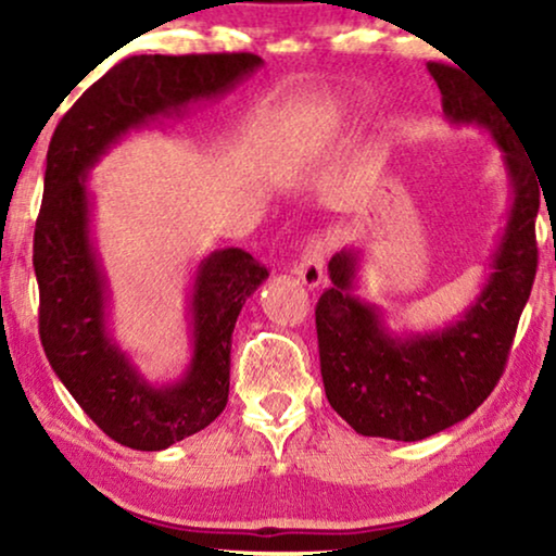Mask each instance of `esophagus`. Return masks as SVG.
Listing matches in <instances>:
<instances>
[{
    "label": "esophagus",
    "instance_id": "esophagus-1",
    "mask_svg": "<svg viewBox=\"0 0 556 556\" xmlns=\"http://www.w3.org/2000/svg\"><path fill=\"white\" fill-rule=\"evenodd\" d=\"M324 257H326V248L321 238H311L306 240V245L301 250L299 263H295L293 273L299 276L303 286L316 288L324 278Z\"/></svg>",
    "mask_w": 556,
    "mask_h": 556
}]
</instances>
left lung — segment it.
I'll use <instances>...</instances> for the list:
<instances>
[{"label": "left lung", "instance_id": "left-lung-1", "mask_svg": "<svg viewBox=\"0 0 556 556\" xmlns=\"http://www.w3.org/2000/svg\"><path fill=\"white\" fill-rule=\"evenodd\" d=\"M453 124L489 128L514 187V204L489 283L460 321L432 333L394 337L382 314L352 293L356 253L329 261L331 288L316 303L318 359L329 405L369 438L422 440L483 405L504 375L516 326L534 286L536 212L542 181L534 177L511 126L489 93L443 63H428Z\"/></svg>", "mask_w": 556, "mask_h": 556}]
</instances>
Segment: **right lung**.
I'll return each instance as SVG.
<instances>
[{
    "label": "right lung",
    "instance_id": "right-lung-1",
    "mask_svg": "<svg viewBox=\"0 0 556 556\" xmlns=\"http://www.w3.org/2000/svg\"><path fill=\"white\" fill-rule=\"evenodd\" d=\"M261 65L253 52L126 58L73 103L52 134L33 245L45 356L83 413L134 451H164L223 413L235 321L268 270L240 248L204 257L189 303L192 362L177 384L151 387L105 329L109 295L90 242L86 174L126 131L181 116L192 101L227 93Z\"/></svg>",
    "mask_w": 556,
    "mask_h": 556
}]
</instances>
